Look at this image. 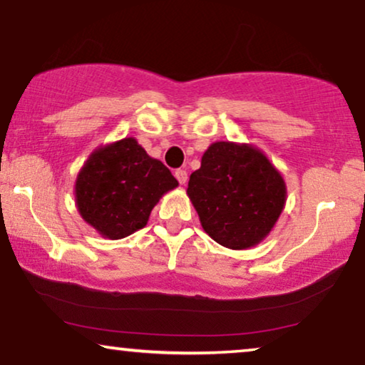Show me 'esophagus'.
I'll use <instances>...</instances> for the list:
<instances>
[{"instance_id":"34e87169","label":"esophagus","mask_w":365,"mask_h":365,"mask_svg":"<svg viewBox=\"0 0 365 365\" xmlns=\"http://www.w3.org/2000/svg\"><path fill=\"white\" fill-rule=\"evenodd\" d=\"M175 177H177V180L180 182V185H185L187 180H188V173H187V170L178 168L177 172H175Z\"/></svg>"}]
</instances>
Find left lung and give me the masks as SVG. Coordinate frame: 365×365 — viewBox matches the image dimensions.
I'll use <instances>...</instances> for the list:
<instances>
[{
  "instance_id": "left-lung-1",
  "label": "left lung",
  "mask_w": 365,
  "mask_h": 365,
  "mask_svg": "<svg viewBox=\"0 0 365 365\" xmlns=\"http://www.w3.org/2000/svg\"><path fill=\"white\" fill-rule=\"evenodd\" d=\"M187 195L202 228L232 250L255 247L275 227L287 200L284 177L254 145L215 142L190 175Z\"/></svg>"
}]
</instances>
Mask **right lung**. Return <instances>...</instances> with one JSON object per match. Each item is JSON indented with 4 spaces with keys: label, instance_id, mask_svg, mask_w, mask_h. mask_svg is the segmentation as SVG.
Wrapping results in <instances>:
<instances>
[{
    "label": "right lung",
    "instance_id": "obj_1",
    "mask_svg": "<svg viewBox=\"0 0 365 365\" xmlns=\"http://www.w3.org/2000/svg\"><path fill=\"white\" fill-rule=\"evenodd\" d=\"M177 178L133 137L101 145L76 175L75 202L83 220L101 237L125 239L147 225Z\"/></svg>",
    "mask_w": 365,
    "mask_h": 365
}]
</instances>
